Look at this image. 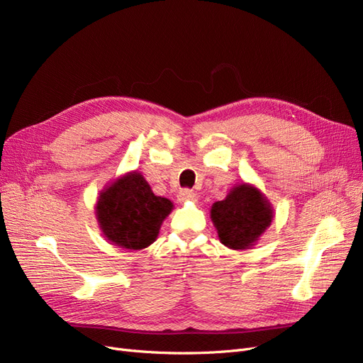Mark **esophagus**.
Listing matches in <instances>:
<instances>
[{
	"label": "esophagus",
	"mask_w": 363,
	"mask_h": 363,
	"mask_svg": "<svg viewBox=\"0 0 363 363\" xmlns=\"http://www.w3.org/2000/svg\"><path fill=\"white\" fill-rule=\"evenodd\" d=\"M196 199V194L194 191L189 189H183L179 192V201L184 203V201H195Z\"/></svg>",
	"instance_id": "1"
}]
</instances>
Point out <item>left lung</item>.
<instances>
[{
  "instance_id": "8db88e82",
  "label": "left lung",
  "mask_w": 363,
  "mask_h": 363,
  "mask_svg": "<svg viewBox=\"0 0 363 363\" xmlns=\"http://www.w3.org/2000/svg\"><path fill=\"white\" fill-rule=\"evenodd\" d=\"M273 216L274 210L267 196L249 183L235 184L210 210L220 243L234 251L251 249L270 227Z\"/></svg>"
}]
</instances>
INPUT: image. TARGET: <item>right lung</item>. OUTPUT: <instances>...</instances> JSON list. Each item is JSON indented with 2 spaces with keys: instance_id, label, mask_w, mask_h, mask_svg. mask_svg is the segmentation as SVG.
Here are the masks:
<instances>
[{
  "instance_id": "add662e5",
  "label": "right lung",
  "mask_w": 363,
  "mask_h": 363,
  "mask_svg": "<svg viewBox=\"0 0 363 363\" xmlns=\"http://www.w3.org/2000/svg\"><path fill=\"white\" fill-rule=\"evenodd\" d=\"M172 208L168 198L153 194L141 172L130 171L99 194L96 219L112 245L141 251L157 239L160 225Z\"/></svg>"
}]
</instances>
